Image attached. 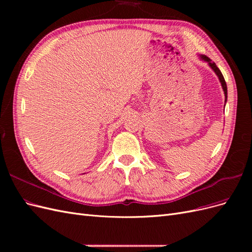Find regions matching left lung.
<instances>
[{"instance_id": "8db88e82", "label": "left lung", "mask_w": 252, "mask_h": 252, "mask_svg": "<svg viewBox=\"0 0 252 252\" xmlns=\"http://www.w3.org/2000/svg\"><path fill=\"white\" fill-rule=\"evenodd\" d=\"M199 58H200V60H202V61H204V62L207 63V64L209 65V67L211 68V69H212L213 71H215V73L218 75V78H219V80H220V85H222V88H223V91H224V94H225V103H226V101H227V85H226V82H225V79H224V77H223L222 72H220V70L217 67L216 63L212 62V61H211L208 57H206V56H204V55H199Z\"/></svg>"}]
</instances>
